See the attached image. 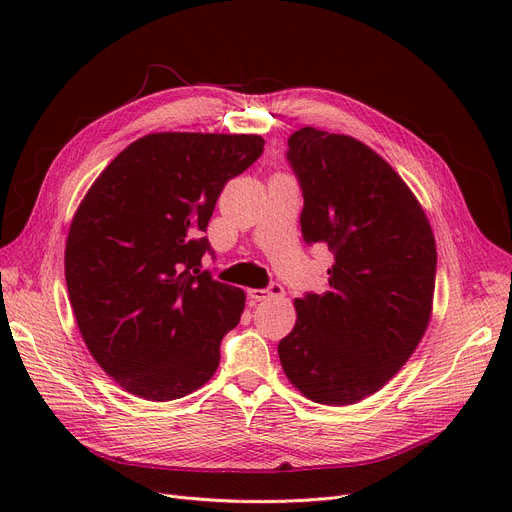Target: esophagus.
I'll return each mask as SVG.
<instances>
[{"label":"esophagus","instance_id":"esophagus-1","mask_svg":"<svg viewBox=\"0 0 512 512\" xmlns=\"http://www.w3.org/2000/svg\"><path fill=\"white\" fill-rule=\"evenodd\" d=\"M249 297L253 301H267V299H276V297H284V288L280 284H272L267 288H251Z\"/></svg>","mask_w":512,"mask_h":512}]
</instances>
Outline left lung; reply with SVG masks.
Masks as SVG:
<instances>
[{"instance_id": "left-lung-1", "label": "left lung", "mask_w": 512, "mask_h": 512, "mask_svg": "<svg viewBox=\"0 0 512 512\" xmlns=\"http://www.w3.org/2000/svg\"><path fill=\"white\" fill-rule=\"evenodd\" d=\"M288 161L305 199L303 238L328 247L334 265L326 292L294 299L280 363L309 400L355 405L394 378L427 330L436 238L405 180L348 134L305 126L290 134Z\"/></svg>"}]
</instances>
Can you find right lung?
<instances>
[{
	"mask_svg": "<svg viewBox=\"0 0 512 512\" xmlns=\"http://www.w3.org/2000/svg\"><path fill=\"white\" fill-rule=\"evenodd\" d=\"M263 145L259 134H145L80 201L64 253L70 305L89 353L126 392L176 400L218 369L245 292L201 272L203 232Z\"/></svg>",
	"mask_w": 512,
	"mask_h": 512,
	"instance_id": "obj_1",
	"label": "right lung"
}]
</instances>
